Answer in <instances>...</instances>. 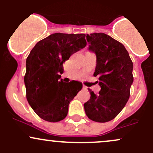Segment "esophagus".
I'll return each mask as SVG.
<instances>
[{"label": "esophagus", "mask_w": 153, "mask_h": 153, "mask_svg": "<svg viewBox=\"0 0 153 153\" xmlns=\"http://www.w3.org/2000/svg\"><path fill=\"white\" fill-rule=\"evenodd\" d=\"M87 89V87L85 85H83V89H84V90H86V89Z\"/></svg>", "instance_id": "esophagus-1"}]
</instances>
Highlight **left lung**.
I'll return each mask as SVG.
<instances>
[{"label":"left lung","instance_id":"8db88e82","mask_svg":"<svg viewBox=\"0 0 153 153\" xmlns=\"http://www.w3.org/2000/svg\"><path fill=\"white\" fill-rule=\"evenodd\" d=\"M89 49L96 55L94 76L101 86L98 95L91 89L90 98L84 104L88 118L104 123L120 113L130 95L133 82V64L124 46L104 33L86 35Z\"/></svg>","mask_w":153,"mask_h":153}]
</instances>
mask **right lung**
<instances>
[{
    "instance_id": "right-lung-1",
    "label": "right lung",
    "mask_w": 153,
    "mask_h": 153,
    "mask_svg": "<svg viewBox=\"0 0 153 153\" xmlns=\"http://www.w3.org/2000/svg\"><path fill=\"white\" fill-rule=\"evenodd\" d=\"M85 34H52L37 43L26 61L24 83L27 99L35 113L44 121L64 119L69 104L82 89V84L64 83L60 74L63 64L72 54L86 47Z\"/></svg>"
}]
</instances>
